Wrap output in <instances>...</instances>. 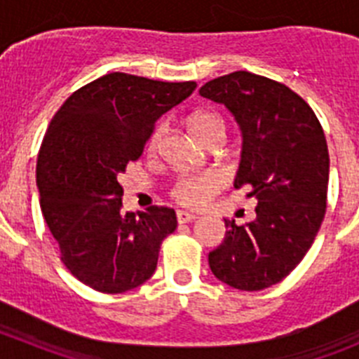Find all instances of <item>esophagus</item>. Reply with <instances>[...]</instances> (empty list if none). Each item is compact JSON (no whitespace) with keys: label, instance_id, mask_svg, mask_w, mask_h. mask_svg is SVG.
I'll use <instances>...</instances> for the list:
<instances>
[{"label":"esophagus","instance_id":"esophagus-1","mask_svg":"<svg viewBox=\"0 0 359 359\" xmlns=\"http://www.w3.org/2000/svg\"><path fill=\"white\" fill-rule=\"evenodd\" d=\"M176 217H177V223L183 224V223H192L198 215L190 214V212H185V210H177Z\"/></svg>","mask_w":359,"mask_h":359}]
</instances>
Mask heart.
I'll list each match as a JSON object with an SVG mask.
<instances>
[{
	"label": "heart",
	"instance_id": "b5f03b06",
	"mask_svg": "<svg viewBox=\"0 0 359 359\" xmlns=\"http://www.w3.org/2000/svg\"><path fill=\"white\" fill-rule=\"evenodd\" d=\"M189 126L190 131L194 133L201 142H207L208 138H212L215 135H224L223 118L217 113H214V111H199V113H194V115L190 116ZM161 135H163V128H158L154 131V135L151 136L149 149H156ZM219 183H221V180L214 172L203 174V176H185L182 180H177L176 185L172 187V196L176 201L183 203V205L198 207V205H201L217 189Z\"/></svg>",
	"mask_w": 359,
	"mask_h": 359
}]
</instances>
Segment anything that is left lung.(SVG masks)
I'll list each match as a JSON object with an SVG mask.
<instances>
[{"mask_svg": "<svg viewBox=\"0 0 359 359\" xmlns=\"http://www.w3.org/2000/svg\"><path fill=\"white\" fill-rule=\"evenodd\" d=\"M199 95L224 104L243 131L233 187L257 199L255 221L224 219L226 236L208 264L221 282L261 291L293 271L327 208L329 151L315 111L286 84L250 72L207 82Z\"/></svg>", "mask_w": 359, "mask_h": 359, "instance_id": "left-lung-1", "label": "left lung"}]
</instances>
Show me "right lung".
Returning a JSON list of instances; mask_svg holds the SVG:
<instances>
[{"label": "right lung", "mask_w": 359, "mask_h": 359, "mask_svg": "<svg viewBox=\"0 0 359 359\" xmlns=\"http://www.w3.org/2000/svg\"><path fill=\"white\" fill-rule=\"evenodd\" d=\"M196 86L107 73L73 91L50 122L37 156L41 212L62 264L95 291L144 284L161 241L176 230L169 207L126 214L118 176L142 156L161 115Z\"/></svg>", "instance_id": "add662e5"}]
</instances>
